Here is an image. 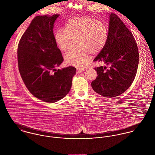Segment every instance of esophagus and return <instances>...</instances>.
Segmentation results:
<instances>
[{
  "mask_svg": "<svg viewBox=\"0 0 155 155\" xmlns=\"http://www.w3.org/2000/svg\"><path fill=\"white\" fill-rule=\"evenodd\" d=\"M85 71V69L84 68H77V72L78 73H82V72H83V71Z\"/></svg>",
  "mask_w": 155,
  "mask_h": 155,
  "instance_id": "34e87169",
  "label": "esophagus"
}]
</instances>
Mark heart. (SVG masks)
<instances>
[{
  "label": "heart",
  "mask_w": 155,
  "mask_h": 155,
  "mask_svg": "<svg viewBox=\"0 0 155 155\" xmlns=\"http://www.w3.org/2000/svg\"><path fill=\"white\" fill-rule=\"evenodd\" d=\"M108 27L104 22L89 17H78L68 21L65 29L54 35L57 45L63 52L78 46L64 56L66 63L73 66H84L91 54L96 55L104 49L108 39Z\"/></svg>",
  "instance_id": "b5f03b06"
}]
</instances>
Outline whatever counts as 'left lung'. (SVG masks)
I'll return each instance as SVG.
<instances>
[{
  "mask_svg": "<svg viewBox=\"0 0 155 155\" xmlns=\"http://www.w3.org/2000/svg\"><path fill=\"white\" fill-rule=\"evenodd\" d=\"M107 43L93 61L109 66L95 67L97 78L91 83L98 94L111 98L130 88L135 79L139 61L138 49L132 33L120 19L111 13Z\"/></svg>",
  "mask_w": 155,
  "mask_h": 155,
  "instance_id": "obj_1",
  "label": "left lung"
}]
</instances>
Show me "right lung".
Segmentation results:
<instances>
[{
  "mask_svg": "<svg viewBox=\"0 0 155 155\" xmlns=\"http://www.w3.org/2000/svg\"><path fill=\"white\" fill-rule=\"evenodd\" d=\"M58 14L36 17L22 35L18 46V64L22 81L36 98L55 103L69 92L76 69L57 70L63 61L54 39L53 28Z\"/></svg>",
  "mask_w": 155,
  "mask_h": 155,
  "instance_id": "right-lung-1",
  "label": "right lung"
}]
</instances>
